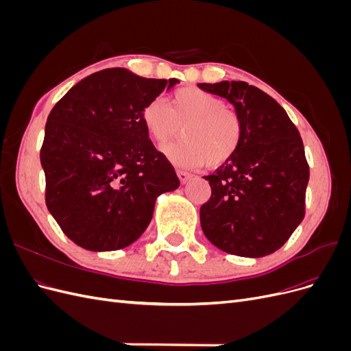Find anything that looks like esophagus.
Instances as JSON below:
<instances>
[{
  "mask_svg": "<svg viewBox=\"0 0 351 351\" xmlns=\"http://www.w3.org/2000/svg\"><path fill=\"white\" fill-rule=\"evenodd\" d=\"M177 177L180 180V183L182 184H186L190 178H192V174L187 173V171H183V169H177Z\"/></svg>",
  "mask_w": 351,
  "mask_h": 351,
  "instance_id": "obj_1",
  "label": "esophagus"
}]
</instances>
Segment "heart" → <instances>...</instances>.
Listing matches in <instances>:
<instances>
[{
  "mask_svg": "<svg viewBox=\"0 0 351 351\" xmlns=\"http://www.w3.org/2000/svg\"><path fill=\"white\" fill-rule=\"evenodd\" d=\"M142 123L158 146L174 139L182 127L183 139L162 147V152L183 168L224 165L243 137L240 115L224 98L199 88L176 90L169 105L162 98L152 99L142 111Z\"/></svg>",
  "mask_w": 351,
  "mask_h": 351,
  "instance_id": "1",
  "label": "heart"
}]
</instances>
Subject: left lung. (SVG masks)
<instances>
[{
  "instance_id": "left-lung-1",
  "label": "left lung",
  "mask_w": 351,
  "mask_h": 351,
  "mask_svg": "<svg viewBox=\"0 0 351 351\" xmlns=\"http://www.w3.org/2000/svg\"><path fill=\"white\" fill-rule=\"evenodd\" d=\"M197 86L228 99L243 121L237 152L205 176L212 193L200 206L202 230L222 252L267 256L304 218L309 165L300 133L277 101L246 82Z\"/></svg>"
}]
</instances>
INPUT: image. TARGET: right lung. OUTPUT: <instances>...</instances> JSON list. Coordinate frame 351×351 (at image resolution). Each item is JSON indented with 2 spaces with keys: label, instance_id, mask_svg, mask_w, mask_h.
<instances>
[{
  "label": "right lung",
  "instance_id": "1",
  "mask_svg": "<svg viewBox=\"0 0 351 351\" xmlns=\"http://www.w3.org/2000/svg\"><path fill=\"white\" fill-rule=\"evenodd\" d=\"M177 79L107 69L79 82L48 115L40 147L45 202L62 232L92 252L127 247L178 177L155 149L142 111Z\"/></svg>",
  "mask_w": 351,
  "mask_h": 351
}]
</instances>
